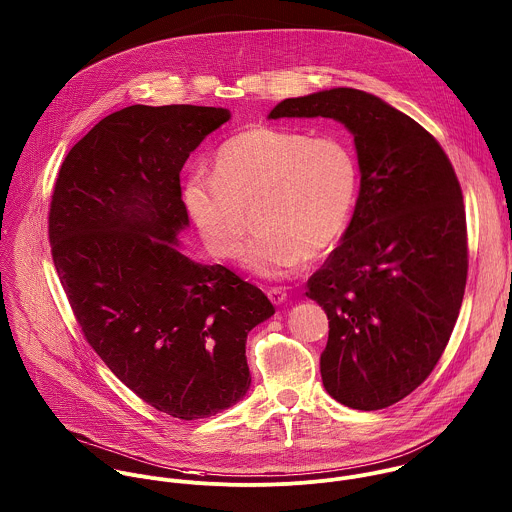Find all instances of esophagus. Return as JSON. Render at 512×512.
<instances>
[{"mask_svg":"<svg viewBox=\"0 0 512 512\" xmlns=\"http://www.w3.org/2000/svg\"><path fill=\"white\" fill-rule=\"evenodd\" d=\"M267 297L271 299V303L279 305L287 299V291L283 287H271V289H267Z\"/></svg>","mask_w":512,"mask_h":512,"instance_id":"1","label":"esophagus"}]
</instances>
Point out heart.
<instances>
[{"label": "heart", "mask_w": 512, "mask_h": 512, "mask_svg": "<svg viewBox=\"0 0 512 512\" xmlns=\"http://www.w3.org/2000/svg\"><path fill=\"white\" fill-rule=\"evenodd\" d=\"M357 185V159L345 141L253 127L221 143L213 175L191 173L183 197L207 249L221 259L243 251L253 207L259 233L247 263L261 275L279 277L339 241Z\"/></svg>", "instance_id": "1"}]
</instances>
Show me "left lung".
Returning a JSON list of instances; mask_svg holds the SVG:
<instances>
[{"label":"left lung","mask_w":512,"mask_h":512,"mask_svg":"<svg viewBox=\"0 0 512 512\" xmlns=\"http://www.w3.org/2000/svg\"><path fill=\"white\" fill-rule=\"evenodd\" d=\"M319 115L355 135L361 167L343 241L307 281L329 319L321 377L335 401L379 411L425 383L455 329L469 273L463 191L441 143L371 93L337 87L269 113Z\"/></svg>","instance_id":"8db88e82"}]
</instances>
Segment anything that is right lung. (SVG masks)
Wrapping results in <instances>:
<instances>
[{"mask_svg": "<svg viewBox=\"0 0 512 512\" xmlns=\"http://www.w3.org/2000/svg\"><path fill=\"white\" fill-rule=\"evenodd\" d=\"M223 107L131 105L79 139L55 179L51 257L85 341L141 401L193 421L249 389L247 333L275 309L225 265L177 249L179 173Z\"/></svg>", "mask_w": 512, "mask_h": 512, "instance_id": "1", "label": "right lung"}]
</instances>
